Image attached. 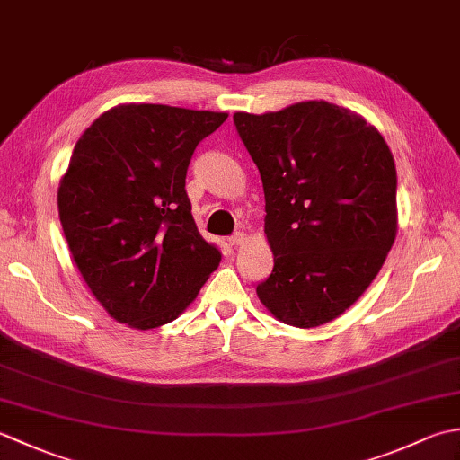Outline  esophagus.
<instances>
[{
    "mask_svg": "<svg viewBox=\"0 0 460 460\" xmlns=\"http://www.w3.org/2000/svg\"><path fill=\"white\" fill-rule=\"evenodd\" d=\"M245 233L243 231H237V233H233V235L229 237V245H243V243H245Z\"/></svg>",
    "mask_w": 460,
    "mask_h": 460,
    "instance_id": "obj_1",
    "label": "esophagus"
}]
</instances>
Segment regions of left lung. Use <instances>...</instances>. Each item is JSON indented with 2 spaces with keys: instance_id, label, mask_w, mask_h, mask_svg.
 I'll use <instances>...</instances> for the list:
<instances>
[{
  "instance_id": "left-lung-1",
  "label": "left lung",
  "mask_w": 460,
  "mask_h": 460,
  "mask_svg": "<svg viewBox=\"0 0 460 460\" xmlns=\"http://www.w3.org/2000/svg\"><path fill=\"white\" fill-rule=\"evenodd\" d=\"M233 122L261 173L275 255L257 295L285 324H326L364 295L395 241L394 155L374 126L326 101Z\"/></svg>"
}]
</instances>
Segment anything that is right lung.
Wrapping results in <instances>:
<instances>
[{"mask_svg": "<svg viewBox=\"0 0 460 460\" xmlns=\"http://www.w3.org/2000/svg\"><path fill=\"white\" fill-rule=\"evenodd\" d=\"M225 112L120 104L76 142L57 203L71 255L109 314L138 330L178 318L219 267L185 191L191 155Z\"/></svg>", "mask_w": 460, "mask_h": 460, "instance_id": "right-lung-1", "label": "right lung"}]
</instances>
